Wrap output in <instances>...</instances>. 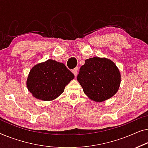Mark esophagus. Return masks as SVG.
Wrapping results in <instances>:
<instances>
[{"label":"esophagus","mask_w":148,"mask_h":148,"mask_svg":"<svg viewBox=\"0 0 148 148\" xmlns=\"http://www.w3.org/2000/svg\"><path fill=\"white\" fill-rule=\"evenodd\" d=\"M72 73L74 74L75 76H76L77 74H78V68H76L74 70H72Z\"/></svg>","instance_id":"esophagus-1"}]
</instances>
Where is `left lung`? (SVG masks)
I'll list each match as a JSON object with an SVG mask.
<instances>
[{
	"label": "left lung",
	"instance_id": "1",
	"mask_svg": "<svg viewBox=\"0 0 148 148\" xmlns=\"http://www.w3.org/2000/svg\"><path fill=\"white\" fill-rule=\"evenodd\" d=\"M77 80L89 99L103 102L111 98L118 91L121 74L111 60L94 57L85 60Z\"/></svg>",
	"mask_w": 148,
	"mask_h": 148
}]
</instances>
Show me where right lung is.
I'll return each instance as SVG.
<instances>
[{
  "mask_svg": "<svg viewBox=\"0 0 148 148\" xmlns=\"http://www.w3.org/2000/svg\"><path fill=\"white\" fill-rule=\"evenodd\" d=\"M74 75L63 63L49 59L32 68L27 87L32 95L42 101H52L63 93Z\"/></svg>",
  "mask_w": 148,
  "mask_h": 148,
  "instance_id": "obj_1",
  "label": "right lung"
}]
</instances>
